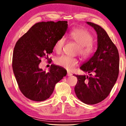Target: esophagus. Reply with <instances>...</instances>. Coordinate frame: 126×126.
<instances>
[{
  "label": "esophagus",
  "mask_w": 126,
  "mask_h": 126,
  "mask_svg": "<svg viewBox=\"0 0 126 126\" xmlns=\"http://www.w3.org/2000/svg\"><path fill=\"white\" fill-rule=\"evenodd\" d=\"M67 76H72V74L71 73V72H67Z\"/></svg>",
  "instance_id": "34e87169"
}]
</instances>
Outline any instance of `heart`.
<instances>
[{"mask_svg":"<svg viewBox=\"0 0 126 126\" xmlns=\"http://www.w3.org/2000/svg\"><path fill=\"white\" fill-rule=\"evenodd\" d=\"M69 38L78 45L79 54L82 59H87L92 55L94 48L92 43L93 41V37L89 31L80 28H76L71 32ZM65 43L64 37L59 38L55 43L54 50L57 53L61 52ZM55 63L68 70H72L78 65V61L75 58L61 55L55 58Z\"/></svg>","mask_w":126,"mask_h":126,"instance_id":"b5f03b06","label":"heart"}]
</instances>
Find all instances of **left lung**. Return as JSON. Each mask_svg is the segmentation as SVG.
I'll list each match as a JSON object with an SVG mask.
<instances>
[{
	"mask_svg": "<svg viewBox=\"0 0 126 126\" xmlns=\"http://www.w3.org/2000/svg\"><path fill=\"white\" fill-rule=\"evenodd\" d=\"M97 34V49L80 69L88 76L75 75L77 83L74 88L78 98L87 104H94L109 95L116 83L119 73L118 49L105 30L99 25L87 22Z\"/></svg>",
	"mask_w": 126,
	"mask_h": 126,
	"instance_id": "1",
	"label": "left lung"
}]
</instances>
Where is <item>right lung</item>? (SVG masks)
Here are the masks:
<instances>
[{
    "mask_svg": "<svg viewBox=\"0 0 126 126\" xmlns=\"http://www.w3.org/2000/svg\"><path fill=\"white\" fill-rule=\"evenodd\" d=\"M67 23H37L17 41L13 55V70L20 91L28 99L37 102L47 99L55 85L67 74L61 66L52 64L46 72L39 65L42 58L53 52L55 42L65 34Z\"/></svg>",
    "mask_w": 126,
    "mask_h": 126,
    "instance_id": "add662e5",
    "label": "right lung"
}]
</instances>
